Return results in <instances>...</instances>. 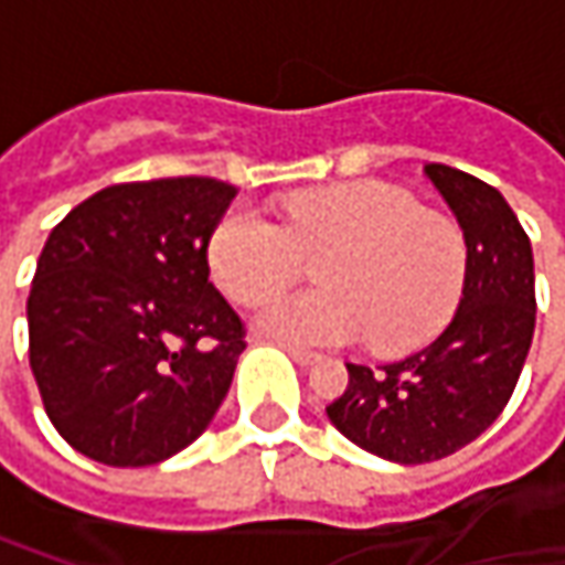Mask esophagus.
<instances>
[{"label": "esophagus", "instance_id": "1", "mask_svg": "<svg viewBox=\"0 0 565 565\" xmlns=\"http://www.w3.org/2000/svg\"><path fill=\"white\" fill-rule=\"evenodd\" d=\"M282 349L292 355L298 364H311V361H317V352L315 349H305V345H292V342H282Z\"/></svg>", "mask_w": 565, "mask_h": 565}]
</instances>
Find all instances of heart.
Listing matches in <instances>:
<instances>
[{"label":"heart","mask_w":565,"mask_h":565,"mask_svg":"<svg viewBox=\"0 0 565 565\" xmlns=\"http://www.w3.org/2000/svg\"><path fill=\"white\" fill-rule=\"evenodd\" d=\"M317 257L320 289L273 298L257 333L292 345L371 337L380 352L434 339L466 289L462 228L418 210L402 188L359 179L286 198L282 226L248 204L228 206L206 235V270L235 305H260Z\"/></svg>","instance_id":"b5f03b06"}]
</instances>
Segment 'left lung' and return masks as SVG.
I'll list each match as a JSON object with an SVG mask.
<instances>
[{
	"label": "left lung",
	"mask_w": 565,
	"mask_h": 565,
	"mask_svg": "<svg viewBox=\"0 0 565 565\" xmlns=\"http://www.w3.org/2000/svg\"><path fill=\"white\" fill-rule=\"evenodd\" d=\"M456 213L468 248L459 311L408 359L345 364L330 422L380 459L422 466L478 440L507 408L534 337L532 242L503 194L444 163L424 166Z\"/></svg>",
	"instance_id": "obj_1"
}]
</instances>
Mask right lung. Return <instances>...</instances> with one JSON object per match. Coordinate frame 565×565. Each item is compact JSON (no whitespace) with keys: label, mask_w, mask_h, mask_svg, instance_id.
<instances>
[{"label":"right lung","mask_w":565,"mask_h":565,"mask_svg":"<svg viewBox=\"0 0 565 565\" xmlns=\"http://www.w3.org/2000/svg\"><path fill=\"white\" fill-rule=\"evenodd\" d=\"M238 188L179 175L90 194L50 232L28 295V359L53 427L87 459L157 466L226 399L245 323L206 270Z\"/></svg>","instance_id":"right-lung-1"}]
</instances>
